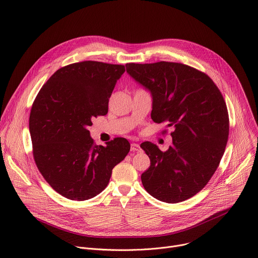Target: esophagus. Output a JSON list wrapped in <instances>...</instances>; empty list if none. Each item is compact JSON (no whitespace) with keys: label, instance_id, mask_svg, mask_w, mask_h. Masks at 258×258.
<instances>
[{"label":"esophagus","instance_id":"1","mask_svg":"<svg viewBox=\"0 0 258 258\" xmlns=\"http://www.w3.org/2000/svg\"><path fill=\"white\" fill-rule=\"evenodd\" d=\"M131 151H132V152H141V151H142V148H141L139 144L133 143V144L131 145Z\"/></svg>","mask_w":258,"mask_h":258}]
</instances>
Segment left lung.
<instances>
[{"label":"left lung","instance_id":"left-lung-1","mask_svg":"<svg viewBox=\"0 0 258 258\" xmlns=\"http://www.w3.org/2000/svg\"><path fill=\"white\" fill-rule=\"evenodd\" d=\"M126 72L152 97L151 118L173 126L172 144L162 152L141 145L150 167L141 175L145 190L166 203L201 191L215 172L229 137V114L222 93L205 73L174 62L128 63Z\"/></svg>","mask_w":258,"mask_h":258}]
</instances>
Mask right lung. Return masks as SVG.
<instances>
[{
	"label": "right lung",
	"mask_w": 258,
	"mask_h": 258,
	"mask_svg": "<svg viewBox=\"0 0 258 258\" xmlns=\"http://www.w3.org/2000/svg\"><path fill=\"white\" fill-rule=\"evenodd\" d=\"M123 65L97 61L58 69L36 96L29 116V133L36 166L63 197L84 201L108 185L113 167L131 145L117 138L94 145L89 126L108 112V102Z\"/></svg>",
	"instance_id": "obj_1"
}]
</instances>
